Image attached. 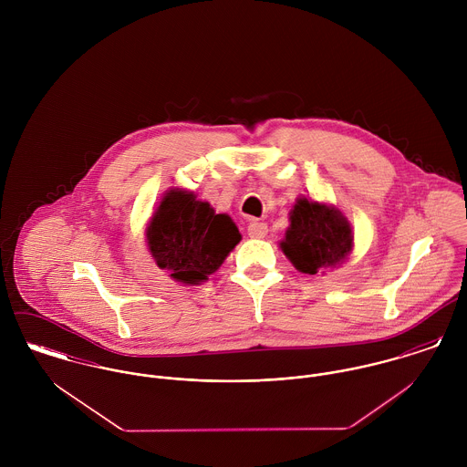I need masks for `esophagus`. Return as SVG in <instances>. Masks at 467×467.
Listing matches in <instances>:
<instances>
[{
	"label": "esophagus",
	"instance_id": "esophagus-1",
	"mask_svg": "<svg viewBox=\"0 0 467 467\" xmlns=\"http://www.w3.org/2000/svg\"><path fill=\"white\" fill-rule=\"evenodd\" d=\"M267 234L266 223H261V221H252L248 224V235L252 239H265Z\"/></svg>",
	"mask_w": 467,
	"mask_h": 467
}]
</instances>
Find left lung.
I'll use <instances>...</instances> for the list:
<instances>
[{"label": "left lung", "instance_id": "left-lung-1", "mask_svg": "<svg viewBox=\"0 0 467 467\" xmlns=\"http://www.w3.org/2000/svg\"><path fill=\"white\" fill-rule=\"evenodd\" d=\"M289 221L280 248L302 273L317 275L339 266L352 252V226L331 204L298 198L289 212Z\"/></svg>", "mask_w": 467, "mask_h": 467}]
</instances>
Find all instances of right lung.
<instances>
[{
	"label": "right lung",
	"mask_w": 467,
	"mask_h": 467,
	"mask_svg": "<svg viewBox=\"0 0 467 467\" xmlns=\"http://www.w3.org/2000/svg\"><path fill=\"white\" fill-rule=\"evenodd\" d=\"M145 237L158 267L176 282L192 285L208 280L241 241L230 215L215 213L206 201L183 189L165 192Z\"/></svg>",
	"instance_id": "add662e5"
}]
</instances>
